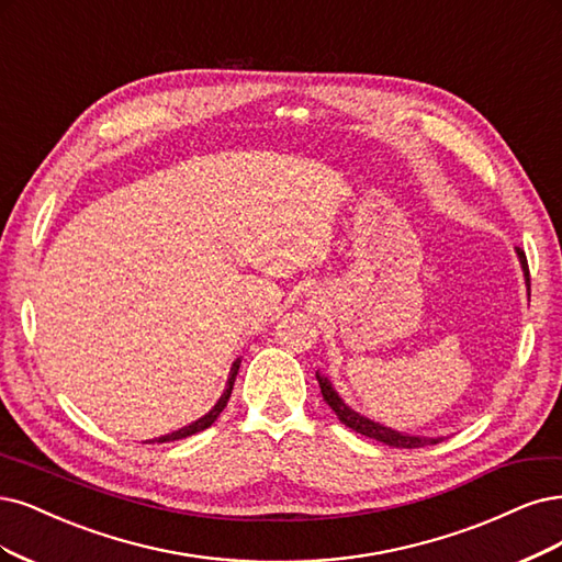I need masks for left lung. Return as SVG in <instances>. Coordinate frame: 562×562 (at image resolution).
I'll list each match as a JSON object with an SVG mask.
<instances>
[{
	"label": "left lung",
	"instance_id": "1",
	"mask_svg": "<svg viewBox=\"0 0 562 562\" xmlns=\"http://www.w3.org/2000/svg\"><path fill=\"white\" fill-rule=\"evenodd\" d=\"M518 254V260H520V267H524V274H526V283L530 288V269H528V260H526V254L520 248H516ZM316 379H318V385H321V393H323V400L330 404V409L337 414V418L346 425V428H351L364 437L370 439H376V441H383L389 443V447H395V449H423V447H430V443H439V439L435 437H416V435H406V432H397V430H391L385 428V425L381 423H374L370 418L360 416L358 412H353L351 406H346L344 400L337 395V391L333 389V383L327 381V376L318 374L316 372Z\"/></svg>",
	"mask_w": 562,
	"mask_h": 562
}]
</instances>
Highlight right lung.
Wrapping results in <instances>:
<instances>
[{"label":"right lung","mask_w":562,"mask_h":562,"mask_svg":"<svg viewBox=\"0 0 562 562\" xmlns=\"http://www.w3.org/2000/svg\"><path fill=\"white\" fill-rule=\"evenodd\" d=\"M239 364H241V360H235V362H232V370H229V379H227L225 391H223L221 400L214 404V409H211L206 416H202V418H200V420H195V423L186 425V428H181V430H177V432L162 435V437H158V439H150V441H146V443H153V441L165 443V441H173V439H183V437H190V435H195V432H202V430L211 428V425H214V420L221 416V412L225 409V404H227V400H229V395H232V385H235V379H237V372H239Z\"/></svg>","instance_id":"1"}]
</instances>
